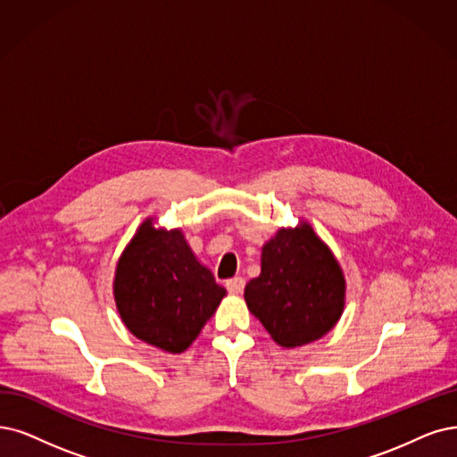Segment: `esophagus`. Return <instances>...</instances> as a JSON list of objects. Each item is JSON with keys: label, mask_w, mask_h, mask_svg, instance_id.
<instances>
[{"label": "esophagus", "mask_w": 457, "mask_h": 457, "mask_svg": "<svg viewBox=\"0 0 457 457\" xmlns=\"http://www.w3.org/2000/svg\"><path fill=\"white\" fill-rule=\"evenodd\" d=\"M226 288L229 294H243L245 290V280L241 277H235V278H229L226 280Z\"/></svg>", "instance_id": "obj_1"}]
</instances>
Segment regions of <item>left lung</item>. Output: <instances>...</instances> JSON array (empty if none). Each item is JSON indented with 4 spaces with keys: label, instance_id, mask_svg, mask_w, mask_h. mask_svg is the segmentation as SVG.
<instances>
[{
    "label": "left lung",
    "instance_id": "8db88e82",
    "mask_svg": "<svg viewBox=\"0 0 457 457\" xmlns=\"http://www.w3.org/2000/svg\"><path fill=\"white\" fill-rule=\"evenodd\" d=\"M346 282L339 262L301 222L278 229L262 248V273L245 288L248 311L273 341L295 348L324 337L343 314Z\"/></svg>",
    "mask_w": 457,
    "mask_h": 457
}]
</instances>
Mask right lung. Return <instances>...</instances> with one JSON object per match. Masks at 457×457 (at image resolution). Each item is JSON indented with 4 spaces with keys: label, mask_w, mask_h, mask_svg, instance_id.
Instances as JSON below:
<instances>
[{
    "label": "right lung",
    "mask_w": 457,
    "mask_h": 457,
    "mask_svg": "<svg viewBox=\"0 0 457 457\" xmlns=\"http://www.w3.org/2000/svg\"><path fill=\"white\" fill-rule=\"evenodd\" d=\"M114 301L126 328L160 350L180 353L201 333L226 290L201 265L180 229L145 220L116 265Z\"/></svg>",
    "instance_id": "obj_1"
}]
</instances>
